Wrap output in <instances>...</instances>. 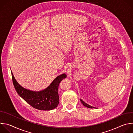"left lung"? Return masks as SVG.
Masks as SVG:
<instances>
[{"label":"left lung","instance_id":"obj_1","mask_svg":"<svg viewBox=\"0 0 133 133\" xmlns=\"http://www.w3.org/2000/svg\"><path fill=\"white\" fill-rule=\"evenodd\" d=\"M81 103L83 104V105L84 106H85V107H88V108H94V107H92V106H90V105H88L87 104H86V103H85V102H84V101H83L81 99Z\"/></svg>","mask_w":133,"mask_h":133}]
</instances>
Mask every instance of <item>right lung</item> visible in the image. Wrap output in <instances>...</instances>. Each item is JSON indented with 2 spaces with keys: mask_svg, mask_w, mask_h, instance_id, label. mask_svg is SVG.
Listing matches in <instances>:
<instances>
[{
  "mask_svg": "<svg viewBox=\"0 0 133 133\" xmlns=\"http://www.w3.org/2000/svg\"><path fill=\"white\" fill-rule=\"evenodd\" d=\"M15 88L22 98L32 107L42 110H49L55 108L59 104L58 87L61 82L66 77L63 74L56 77L45 89L41 91H33L22 87L16 81L11 72Z\"/></svg>",
  "mask_w": 133,
  "mask_h": 133,
  "instance_id": "right-lung-1",
  "label": "right lung"
}]
</instances>
